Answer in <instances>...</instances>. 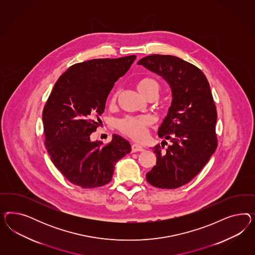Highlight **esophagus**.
Wrapping results in <instances>:
<instances>
[{
    "mask_svg": "<svg viewBox=\"0 0 255 255\" xmlns=\"http://www.w3.org/2000/svg\"><path fill=\"white\" fill-rule=\"evenodd\" d=\"M144 147L140 146L138 144H132L131 145V151L132 152H136V151H143Z\"/></svg>",
    "mask_w": 255,
    "mask_h": 255,
    "instance_id": "obj_1",
    "label": "esophagus"
}]
</instances>
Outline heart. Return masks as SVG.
Masks as SVG:
<instances>
[{"mask_svg": "<svg viewBox=\"0 0 255 255\" xmlns=\"http://www.w3.org/2000/svg\"><path fill=\"white\" fill-rule=\"evenodd\" d=\"M136 88L139 93H141L145 98L149 96L157 97L160 85L157 80L151 77H143L140 78ZM117 99V93H115L111 99V103H115ZM152 124V120L148 117H126L121 120L118 124V127L121 131L130 137L136 140L145 138L147 133V128Z\"/></svg>", "mask_w": 255, "mask_h": 255, "instance_id": "obj_1", "label": "heart"}]
</instances>
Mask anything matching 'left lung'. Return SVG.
<instances>
[{"label": "left lung", "instance_id": "left-lung-1", "mask_svg": "<svg viewBox=\"0 0 255 255\" xmlns=\"http://www.w3.org/2000/svg\"><path fill=\"white\" fill-rule=\"evenodd\" d=\"M137 64L162 77L172 93L171 107L158 131L172 145L165 151L162 143L152 147L157 161L147 181L176 189L191 181L216 150L217 110L209 81L199 68L171 55H149Z\"/></svg>", "mask_w": 255, "mask_h": 255}]
</instances>
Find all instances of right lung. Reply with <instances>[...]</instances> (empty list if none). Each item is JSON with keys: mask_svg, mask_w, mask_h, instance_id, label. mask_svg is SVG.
<instances>
[{"mask_svg": "<svg viewBox=\"0 0 255 255\" xmlns=\"http://www.w3.org/2000/svg\"><path fill=\"white\" fill-rule=\"evenodd\" d=\"M136 56L93 59L74 64L57 82L43 110L45 145L62 175L85 189L106 185L119 160L131 152L130 143L113 134L108 145L92 141L108 94L130 69Z\"/></svg>", "mask_w": 255, "mask_h": 255, "instance_id": "add662e5", "label": "right lung"}]
</instances>
